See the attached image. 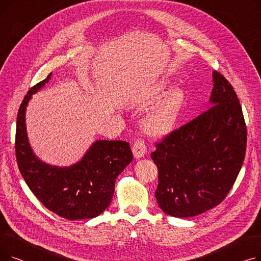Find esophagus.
Here are the masks:
<instances>
[{
    "instance_id": "esophagus-1",
    "label": "esophagus",
    "mask_w": 261,
    "mask_h": 261,
    "mask_svg": "<svg viewBox=\"0 0 261 261\" xmlns=\"http://www.w3.org/2000/svg\"><path fill=\"white\" fill-rule=\"evenodd\" d=\"M132 151H133L134 158H136V159L144 156L146 154V152H147L146 143L142 139H138L133 144Z\"/></svg>"
}]
</instances>
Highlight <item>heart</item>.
Masks as SVG:
<instances>
[{"mask_svg":"<svg viewBox=\"0 0 261 261\" xmlns=\"http://www.w3.org/2000/svg\"><path fill=\"white\" fill-rule=\"evenodd\" d=\"M167 84L164 81L156 84L151 91L141 99L142 106H148L156 100L165 92ZM184 100V92L181 88L172 89L151 112L143 120L144 131L151 136H162L169 133L177 119L179 111Z\"/></svg>","mask_w":261,"mask_h":261,"instance_id":"1","label":"heart"}]
</instances>
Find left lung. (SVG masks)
<instances>
[{
  "label": "left lung",
  "instance_id": "1",
  "mask_svg": "<svg viewBox=\"0 0 261 261\" xmlns=\"http://www.w3.org/2000/svg\"><path fill=\"white\" fill-rule=\"evenodd\" d=\"M206 111L155 143L160 208L194 217L220 204L234 185L245 156L246 126L234 88L217 71Z\"/></svg>",
  "mask_w": 261,
  "mask_h": 261
}]
</instances>
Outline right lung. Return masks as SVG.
Returning a JSON list of instances; mask_svg holds the SVG:
<instances>
[{"mask_svg": "<svg viewBox=\"0 0 261 261\" xmlns=\"http://www.w3.org/2000/svg\"><path fill=\"white\" fill-rule=\"evenodd\" d=\"M50 75L27 92L20 106L15 144L18 167L33 194L50 212L68 220L95 218L111 203L117 175L133 160L131 148L125 141H97L71 167L41 162L27 140L25 111Z\"/></svg>", "mask_w": 261, "mask_h": 261, "instance_id": "1", "label": "right lung"}]
</instances>
